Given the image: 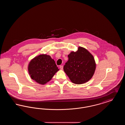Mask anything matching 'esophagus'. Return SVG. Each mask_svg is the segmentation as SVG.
<instances>
[{
	"label": "esophagus",
	"mask_w": 125,
	"mask_h": 125,
	"mask_svg": "<svg viewBox=\"0 0 125 125\" xmlns=\"http://www.w3.org/2000/svg\"><path fill=\"white\" fill-rule=\"evenodd\" d=\"M60 67L61 70L63 69V65H60Z\"/></svg>",
	"instance_id": "obj_1"
}]
</instances>
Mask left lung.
I'll return each mask as SVG.
<instances>
[{
	"label": "left lung",
	"mask_w": 125,
	"mask_h": 125,
	"mask_svg": "<svg viewBox=\"0 0 125 125\" xmlns=\"http://www.w3.org/2000/svg\"><path fill=\"white\" fill-rule=\"evenodd\" d=\"M68 57L64 71L73 83L82 84L91 79L96 64L93 56L87 49L80 46L76 52H71Z\"/></svg>",
	"instance_id": "obj_1"
}]
</instances>
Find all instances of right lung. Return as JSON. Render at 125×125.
<instances>
[{
    "instance_id": "right-lung-1",
    "label": "right lung",
    "mask_w": 125,
    "mask_h": 125,
    "mask_svg": "<svg viewBox=\"0 0 125 125\" xmlns=\"http://www.w3.org/2000/svg\"><path fill=\"white\" fill-rule=\"evenodd\" d=\"M28 69L31 79L42 85L47 83L59 70L55 61L46 54L39 55L31 60Z\"/></svg>"
}]
</instances>
